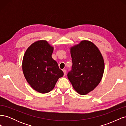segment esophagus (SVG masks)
I'll return each mask as SVG.
<instances>
[{"instance_id":"1","label":"esophagus","mask_w":126,"mask_h":126,"mask_svg":"<svg viewBox=\"0 0 126 126\" xmlns=\"http://www.w3.org/2000/svg\"><path fill=\"white\" fill-rule=\"evenodd\" d=\"M63 74H64V76H65L66 74V70L65 69H63Z\"/></svg>"}]
</instances>
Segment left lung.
I'll return each instance as SVG.
<instances>
[{"instance_id":"obj_1","label":"left lung","mask_w":126,"mask_h":126,"mask_svg":"<svg viewBox=\"0 0 126 126\" xmlns=\"http://www.w3.org/2000/svg\"><path fill=\"white\" fill-rule=\"evenodd\" d=\"M72 65L68 78L80 94H86L100 83L105 69L104 61L97 47L83 40L70 49Z\"/></svg>"}]
</instances>
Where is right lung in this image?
Masks as SVG:
<instances>
[{
	"instance_id": "add662e5",
	"label": "right lung",
	"mask_w": 126,
	"mask_h": 126,
	"mask_svg": "<svg viewBox=\"0 0 126 126\" xmlns=\"http://www.w3.org/2000/svg\"><path fill=\"white\" fill-rule=\"evenodd\" d=\"M54 48L46 40H39L27 49L22 60V71L27 81L42 94L52 90L59 78L63 76L51 55Z\"/></svg>"
}]
</instances>
